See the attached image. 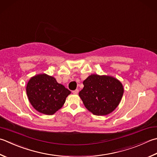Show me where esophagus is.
<instances>
[{"label": "esophagus", "instance_id": "34e87169", "mask_svg": "<svg viewBox=\"0 0 157 157\" xmlns=\"http://www.w3.org/2000/svg\"><path fill=\"white\" fill-rule=\"evenodd\" d=\"M78 93H79V90H78V89H76V90L73 91V93L75 94H77Z\"/></svg>", "mask_w": 157, "mask_h": 157}]
</instances>
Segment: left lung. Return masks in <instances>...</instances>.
<instances>
[{
	"label": "left lung",
	"instance_id": "obj_1",
	"mask_svg": "<svg viewBox=\"0 0 157 157\" xmlns=\"http://www.w3.org/2000/svg\"><path fill=\"white\" fill-rule=\"evenodd\" d=\"M79 96L88 111L94 115L105 116L119 105L124 93L122 83L108 75L93 74L83 82Z\"/></svg>",
	"mask_w": 157,
	"mask_h": 157
}]
</instances>
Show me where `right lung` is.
Instances as JSON below:
<instances>
[{
	"label": "right lung",
	"mask_w": 157,
	"mask_h": 157,
	"mask_svg": "<svg viewBox=\"0 0 157 157\" xmlns=\"http://www.w3.org/2000/svg\"><path fill=\"white\" fill-rule=\"evenodd\" d=\"M30 103L36 111L52 115L60 109L71 91L45 73L32 77L26 86Z\"/></svg>",
	"instance_id": "add662e5"
}]
</instances>
